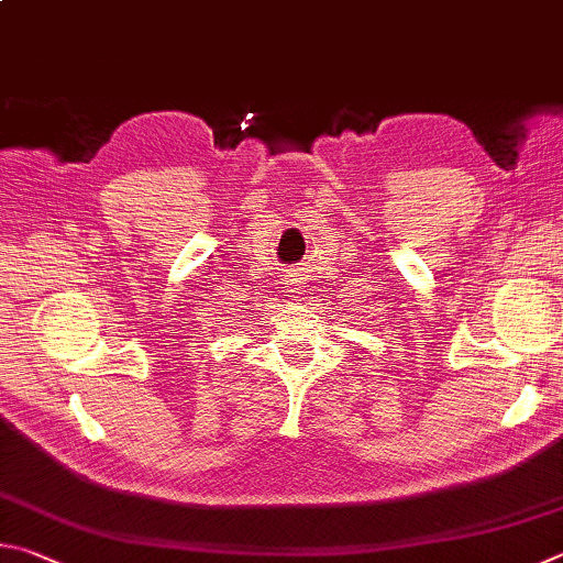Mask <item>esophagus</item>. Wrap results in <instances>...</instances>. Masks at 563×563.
I'll use <instances>...</instances> for the list:
<instances>
[{
	"instance_id": "obj_1",
	"label": "esophagus",
	"mask_w": 563,
	"mask_h": 563,
	"mask_svg": "<svg viewBox=\"0 0 563 563\" xmlns=\"http://www.w3.org/2000/svg\"><path fill=\"white\" fill-rule=\"evenodd\" d=\"M285 285H288L290 292H302V278H298V275H290V278H285Z\"/></svg>"
}]
</instances>
